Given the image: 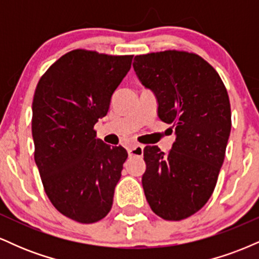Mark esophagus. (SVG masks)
I'll list each match as a JSON object with an SVG mask.
<instances>
[{"label":"esophagus","mask_w":259,"mask_h":259,"mask_svg":"<svg viewBox=\"0 0 259 259\" xmlns=\"http://www.w3.org/2000/svg\"><path fill=\"white\" fill-rule=\"evenodd\" d=\"M130 157H141L144 154V146L142 145H134L133 147H130L127 150Z\"/></svg>","instance_id":"esophagus-1"}]
</instances>
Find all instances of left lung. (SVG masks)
I'll use <instances>...</instances> for the list:
<instances>
[{"label":"left lung","mask_w":259,"mask_h":259,"mask_svg":"<svg viewBox=\"0 0 259 259\" xmlns=\"http://www.w3.org/2000/svg\"><path fill=\"white\" fill-rule=\"evenodd\" d=\"M134 70L156 95L158 117L173 124L168 153L146 146L142 187L151 209L165 221L195 214L212 196L231 130L228 91L208 62L195 53L136 56Z\"/></svg>","instance_id":"obj_1"}]
</instances>
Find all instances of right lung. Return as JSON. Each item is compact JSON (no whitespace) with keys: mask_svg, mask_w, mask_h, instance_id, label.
I'll return each instance as SVG.
<instances>
[{"mask_svg":"<svg viewBox=\"0 0 259 259\" xmlns=\"http://www.w3.org/2000/svg\"><path fill=\"white\" fill-rule=\"evenodd\" d=\"M133 57L74 50L35 90L31 133L45 192L58 212L82 224L108 214L127 158L124 147L96 139L94 125L108 112Z\"/></svg>","mask_w":259,"mask_h":259,"instance_id":"right-lung-1","label":"right lung"}]
</instances>
